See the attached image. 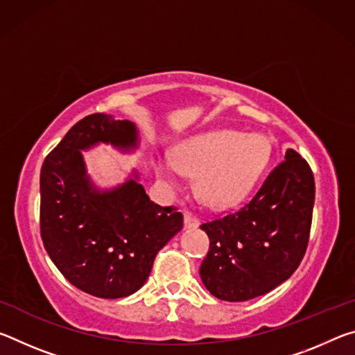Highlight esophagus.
<instances>
[{
	"instance_id": "34e87169",
	"label": "esophagus",
	"mask_w": 355,
	"mask_h": 355,
	"mask_svg": "<svg viewBox=\"0 0 355 355\" xmlns=\"http://www.w3.org/2000/svg\"><path fill=\"white\" fill-rule=\"evenodd\" d=\"M200 220L196 214H192L191 211H184V227L186 228H196L199 227Z\"/></svg>"
}]
</instances>
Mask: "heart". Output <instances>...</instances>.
<instances>
[{
    "label": "heart",
    "mask_w": 355,
    "mask_h": 355,
    "mask_svg": "<svg viewBox=\"0 0 355 355\" xmlns=\"http://www.w3.org/2000/svg\"><path fill=\"white\" fill-rule=\"evenodd\" d=\"M271 147L258 135L213 130L180 144L175 156L155 159L156 173L178 186L183 173L196 177V188L208 205L222 207L238 200L266 167Z\"/></svg>",
    "instance_id": "heart-1"
}]
</instances>
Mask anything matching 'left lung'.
I'll return each instance as SVG.
<instances>
[{
    "label": "left lung",
    "instance_id": "left-lung-1",
    "mask_svg": "<svg viewBox=\"0 0 355 355\" xmlns=\"http://www.w3.org/2000/svg\"><path fill=\"white\" fill-rule=\"evenodd\" d=\"M313 203V172L288 148L249 202L200 225L209 238L200 266L207 290L243 302L284 284L307 250Z\"/></svg>",
    "mask_w": 355,
    "mask_h": 355
}]
</instances>
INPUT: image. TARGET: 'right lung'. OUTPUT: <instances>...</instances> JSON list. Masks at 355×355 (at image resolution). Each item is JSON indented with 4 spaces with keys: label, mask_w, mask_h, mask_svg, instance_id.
<instances>
[{
    "label": "right lung",
    "mask_w": 355,
    "mask_h": 355,
    "mask_svg": "<svg viewBox=\"0 0 355 355\" xmlns=\"http://www.w3.org/2000/svg\"><path fill=\"white\" fill-rule=\"evenodd\" d=\"M97 142L135 147V125L91 114L46 155L40 171V236L78 290L103 299L127 297L146 284L156 254L182 230L183 214L150 200L135 180L112 191L95 189L80 150Z\"/></svg>",
    "instance_id": "add662e5"
}]
</instances>
